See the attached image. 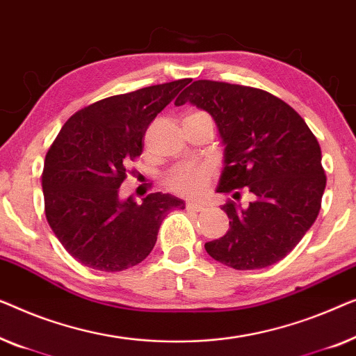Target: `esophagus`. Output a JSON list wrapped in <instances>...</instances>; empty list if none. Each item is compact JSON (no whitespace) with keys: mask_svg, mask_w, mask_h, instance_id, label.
<instances>
[{"mask_svg":"<svg viewBox=\"0 0 356 356\" xmlns=\"http://www.w3.org/2000/svg\"><path fill=\"white\" fill-rule=\"evenodd\" d=\"M185 208L190 209V211H195V213L204 211V207H202V204H198V203H187L185 204Z\"/></svg>","mask_w":356,"mask_h":356,"instance_id":"obj_1","label":"esophagus"}]
</instances>
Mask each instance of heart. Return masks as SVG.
I'll list each match as a JSON object with an SVG mask.
<instances>
[{
    "mask_svg": "<svg viewBox=\"0 0 356 356\" xmlns=\"http://www.w3.org/2000/svg\"><path fill=\"white\" fill-rule=\"evenodd\" d=\"M195 114H204L202 111H193L187 116ZM168 188L171 192L187 198H198L207 192L209 185L213 182V169L208 164H177L172 169H169L166 174Z\"/></svg>",
    "mask_w": 356,
    "mask_h": 356,
    "instance_id": "1",
    "label": "heart"
}]
</instances>
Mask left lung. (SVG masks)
I'll return each mask as SVG.
<instances>
[{
  "instance_id": "left-lung-1",
  "label": "left lung",
  "mask_w": 356,
  "mask_h": 356,
  "mask_svg": "<svg viewBox=\"0 0 356 356\" xmlns=\"http://www.w3.org/2000/svg\"><path fill=\"white\" fill-rule=\"evenodd\" d=\"M187 102L218 124L226 145L218 192L234 198L222 207L227 234L204 248L238 271L271 266L297 247L321 209L326 172L316 137L292 106L259 88L195 80L176 104Z\"/></svg>"
}]
</instances>
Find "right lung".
I'll return each mask as SVG.
<instances>
[{
  "label": "right lung",
  "instance_id": "right-lung-1",
  "mask_svg": "<svg viewBox=\"0 0 356 356\" xmlns=\"http://www.w3.org/2000/svg\"><path fill=\"white\" fill-rule=\"evenodd\" d=\"M188 79L99 99L67 119L49 147L42 172L44 214L66 252L104 273L142 263L156 243L164 216L182 200L149 193L142 204L119 200L145 132Z\"/></svg>",
  "mask_w": 356,
  "mask_h": 356
}]
</instances>
